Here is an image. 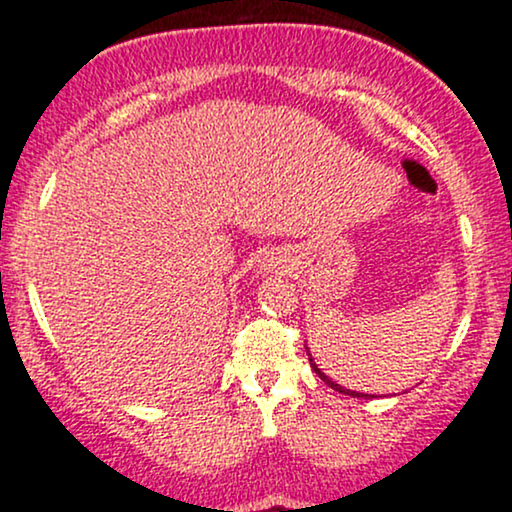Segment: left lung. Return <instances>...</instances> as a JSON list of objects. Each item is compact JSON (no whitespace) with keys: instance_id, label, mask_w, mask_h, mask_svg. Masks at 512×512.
I'll use <instances>...</instances> for the list:
<instances>
[{"instance_id":"8db88e82","label":"left lung","mask_w":512,"mask_h":512,"mask_svg":"<svg viewBox=\"0 0 512 512\" xmlns=\"http://www.w3.org/2000/svg\"><path fill=\"white\" fill-rule=\"evenodd\" d=\"M310 366H313V370H315V373H317V375H320V378H322V380H325V383H327V385H330V387H332V390L342 392V395H351V397H363V395H361V392H351V390H344V387H339L337 383H332V380H330V378H327V375H325V373H322V370L315 366V363H313V358H310Z\"/></svg>"}]
</instances>
